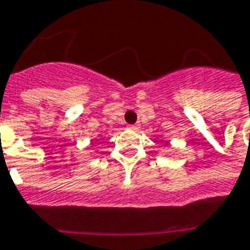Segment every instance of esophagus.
<instances>
[{
	"label": "esophagus",
	"mask_w": 250,
	"mask_h": 250,
	"mask_svg": "<svg viewBox=\"0 0 250 250\" xmlns=\"http://www.w3.org/2000/svg\"><path fill=\"white\" fill-rule=\"evenodd\" d=\"M128 128L129 129H133V131H136V129L139 128V125H129Z\"/></svg>",
	"instance_id": "1"
}]
</instances>
